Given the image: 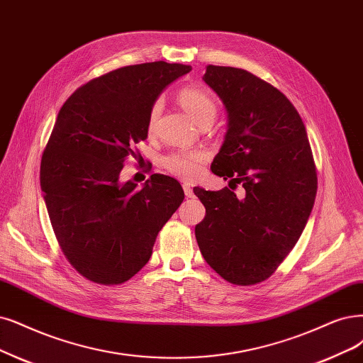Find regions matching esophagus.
I'll return each mask as SVG.
<instances>
[{"instance_id": "1", "label": "esophagus", "mask_w": 363, "mask_h": 363, "mask_svg": "<svg viewBox=\"0 0 363 363\" xmlns=\"http://www.w3.org/2000/svg\"><path fill=\"white\" fill-rule=\"evenodd\" d=\"M182 190H184V194L186 197H193L194 193H193V189L189 185V184H182Z\"/></svg>"}]
</instances>
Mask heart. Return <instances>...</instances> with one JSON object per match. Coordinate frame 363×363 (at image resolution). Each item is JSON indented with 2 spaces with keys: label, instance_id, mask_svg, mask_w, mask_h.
I'll return each instance as SVG.
<instances>
[{
  "label": "heart",
  "instance_id": "b5f03b06",
  "mask_svg": "<svg viewBox=\"0 0 363 363\" xmlns=\"http://www.w3.org/2000/svg\"><path fill=\"white\" fill-rule=\"evenodd\" d=\"M178 100L184 109L190 113V116L199 124L200 121L206 118H216L217 103L211 94L200 86H185L179 91ZM160 115V103H154L150 116H147V130L152 131L155 128L157 119ZM205 158V152L199 150H178L167 154L163 158L164 169L184 179H191L199 173L200 163Z\"/></svg>",
  "mask_w": 363,
  "mask_h": 363
}]
</instances>
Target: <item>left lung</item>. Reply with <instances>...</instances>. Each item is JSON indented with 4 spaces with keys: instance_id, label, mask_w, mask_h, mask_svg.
I'll return each mask as SVG.
<instances>
[{
    "instance_id": "obj_1",
    "label": "left lung",
    "mask_w": 363,
    "mask_h": 363,
    "mask_svg": "<svg viewBox=\"0 0 363 363\" xmlns=\"http://www.w3.org/2000/svg\"><path fill=\"white\" fill-rule=\"evenodd\" d=\"M205 82L229 115L211 170L227 186L194 194L206 208L196 239L206 263L225 281L252 286L269 278L299 240L317 193L314 157L302 118L271 84L235 67L208 65ZM234 186H231V184Z\"/></svg>"
}]
</instances>
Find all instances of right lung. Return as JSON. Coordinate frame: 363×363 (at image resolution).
<instances>
[{"label": "right lung", "instance_id": "add662e5", "mask_svg": "<svg viewBox=\"0 0 363 363\" xmlns=\"http://www.w3.org/2000/svg\"><path fill=\"white\" fill-rule=\"evenodd\" d=\"M190 70L164 61L121 67L76 89L57 116L40 185L64 256L92 283L116 286L136 275L182 203L177 179L154 173L138 190L121 184L119 173L147 138L160 92Z\"/></svg>", "mask_w": 363, "mask_h": 363}]
</instances>
